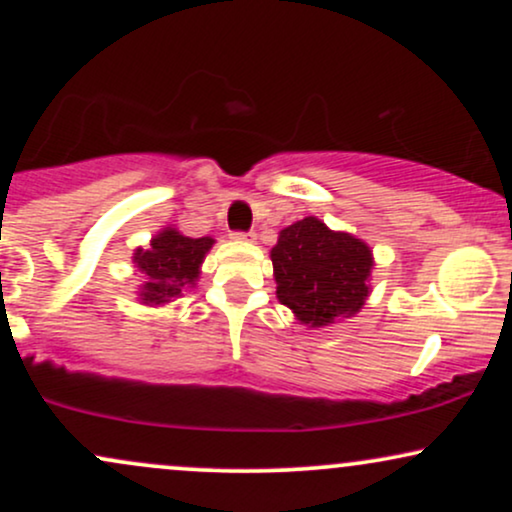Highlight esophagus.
Here are the masks:
<instances>
[{
	"label": "esophagus",
	"mask_w": 512,
	"mask_h": 512,
	"mask_svg": "<svg viewBox=\"0 0 512 512\" xmlns=\"http://www.w3.org/2000/svg\"><path fill=\"white\" fill-rule=\"evenodd\" d=\"M233 238L240 240V243H255L257 240L255 231H233Z\"/></svg>",
	"instance_id": "1"
}]
</instances>
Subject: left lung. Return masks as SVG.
Listing matches in <instances>:
<instances>
[{
	"mask_svg": "<svg viewBox=\"0 0 512 512\" xmlns=\"http://www.w3.org/2000/svg\"><path fill=\"white\" fill-rule=\"evenodd\" d=\"M276 298L310 327L358 313L368 298L370 248L349 233H334L315 216L279 233L272 248Z\"/></svg>",
	"mask_w": 512,
	"mask_h": 512,
	"instance_id": "obj_1",
	"label": "left lung"
}]
</instances>
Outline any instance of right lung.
Masks as SVG:
<instances>
[{"label": "right lung", "instance_id": "add662e5", "mask_svg": "<svg viewBox=\"0 0 512 512\" xmlns=\"http://www.w3.org/2000/svg\"><path fill=\"white\" fill-rule=\"evenodd\" d=\"M211 245V238H187L166 228L151 240L149 250L134 252V262L144 274V303L158 305L180 296L199 276V264Z\"/></svg>", "mask_w": 512, "mask_h": 512}]
</instances>
